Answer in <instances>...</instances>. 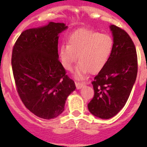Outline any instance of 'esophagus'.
<instances>
[{
	"mask_svg": "<svg viewBox=\"0 0 147 147\" xmlns=\"http://www.w3.org/2000/svg\"><path fill=\"white\" fill-rule=\"evenodd\" d=\"M84 85V84H83V83H82V82H76V86L77 89H81V88H82Z\"/></svg>",
	"mask_w": 147,
	"mask_h": 147,
	"instance_id": "34e87169",
	"label": "esophagus"
}]
</instances>
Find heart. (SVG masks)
Wrapping results in <instances>:
<instances>
[{"label":"heart","mask_w":147,"mask_h":147,"mask_svg":"<svg viewBox=\"0 0 147 147\" xmlns=\"http://www.w3.org/2000/svg\"><path fill=\"white\" fill-rule=\"evenodd\" d=\"M113 47L114 41L110 35L92 29L80 28L70 34L69 45L60 47L59 58L63 67L71 71L78 56L79 63L75 76L77 79H84L89 71L98 73L105 67Z\"/></svg>","instance_id":"1"}]
</instances>
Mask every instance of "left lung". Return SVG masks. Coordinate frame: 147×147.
I'll use <instances>...</instances> for the list:
<instances>
[{
    "label": "left lung",
    "instance_id": "left-lung-1",
    "mask_svg": "<svg viewBox=\"0 0 147 147\" xmlns=\"http://www.w3.org/2000/svg\"><path fill=\"white\" fill-rule=\"evenodd\" d=\"M114 47L105 67L92 82L94 96L88 104L94 116L108 119L125 107L138 74V56L129 34L112 25Z\"/></svg>",
    "mask_w": 147,
    "mask_h": 147
}]
</instances>
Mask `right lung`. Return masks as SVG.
<instances>
[{"label":"right lung","mask_w":147,"mask_h":147,"mask_svg":"<svg viewBox=\"0 0 147 147\" xmlns=\"http://www.w3.org/2000/svg\"><path fill=\"white\" fill-rule=\"evenodd\" d=\"M64 23L50 22L24 31L12 52V69L16 90L25 107L34 115L54 119L64 110L76 84L58 58L59 34Z\"/></svg>","instance_id":"1"}]
</instances>
